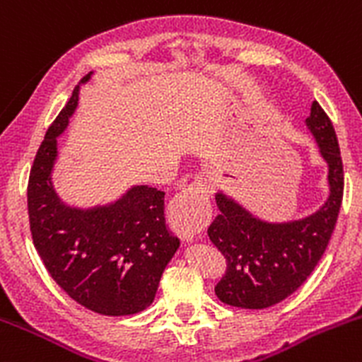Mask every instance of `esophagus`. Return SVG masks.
Segmentation results:
<instances>
[{
  "label": "esophagus",
  "mask_w": 362,
  "mask_h": 362,
  "mask_svg": "<svg viewBox=\"0 0 362 362\" xmlns=\"http://www.w3.org/2000/svg\"><path fill=\"white\" fill-rule=\"evenodd\" d=\"M170 226L185 242L197 238L211 219L209 188L204 181H195L174 197L169 207Z\"/></svg>",
  "instance_id": "esophagus-1"
}]
</instances>
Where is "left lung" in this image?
Wrapping results in <instances>:
<instances>
[{
    "label": "left lung",
    "mask_w": 362,
    "mask_h": 362,
    "mask_svg": "<svg viewBox=\"0 0 362 362\" xmlns=\"http://www.w3.org/2000/svg\"><path fill=\"white\" fill-rule=\"evenodd\" d=\"M305 125L326 163L327 197L317 211L270 221L221 188L214 193L219 214L209 225L207 235L228 262L214 289L223 303L267 308L286 300L307 281L326 251L344 197V165L333 124L317 100L312 103Z\"/></svg>",
    "instance_id": "1"
}]
</instances>
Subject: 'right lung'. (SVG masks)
Returning a JSON list of instances; mask_svg holds the SVG:
<instances>
[{"mask_svg": "<svg viewBox=\"0 0 362 362\" xmlns=\"http://www.w3.org/2000/svg\"><path fill=\"white\" fill-rule=\"evenodd\" d=\"M92 74L74 87L36 153L28 185L29 223L48 274L74 301L103 315H130L153 303L180 238L165 223V192L153 186L132 185L115 200L92 206L64 202L55 189L59 137Z\"/></svg>", "mask_w": 362, "mask_h": 362, "instance_id": "1", "label": "right lung"}]
</instances>
